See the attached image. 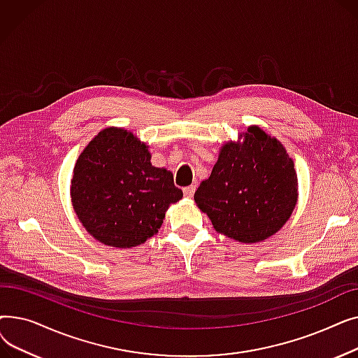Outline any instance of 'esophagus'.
<instances>
[{
	"instance_id": "esophagus-1",
	"label": "esophagus",
	"mask_w": 358,
	"mask_h": 358,
	"mask_svg": "<svg viewBox=\"0 0 358 358\" xmlns=\"http://www.w3.org/2000/svg\"><path fill=\"white\" fill-rule=\"evenodd\" d=\"M184 192V196L185 197H193V194H194V192H196V185H189V187H185V189L182 190Z\"/></svg>"
}]
</instances>
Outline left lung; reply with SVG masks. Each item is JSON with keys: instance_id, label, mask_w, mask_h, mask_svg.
Here are the masks:
<instances>
[{"instance_id": "8db88e82", "label": "left lung", "mask_w": 358, "mask_h": 358, "mask_svg": "<svg viewBox=\"0 0 358 358\" xmlns=\"http://www.w3.org/2000/svg\"><path fill=\"white\" fill-rule=\"evenodd\" d=\"M294 162L278 139L248 126L220 146L209 178L194 193L216 232L242 243L261 242L285 227L299 192Z\"/></svg>"}]
</instances>
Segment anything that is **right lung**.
I'll list each match as a JSON object with an SVG mask.
<instances>
[{"mask_svg":"<svg viewBox=\"0 0 358 358\" xmlns=\"http://www.w3.org/2000/svg\"><path fill=\"white\" fill-rule=\"evenodd\" d=\"M134 131L106 127L80 154L71 201L85 231L107 247L131 248L154 236L169 204L182 199L173 173L150 162Z\"/></svg>","mask_w":358,"mask_h":358,"instance_id":"add662e5","label":"right lung"}]
</instances>
